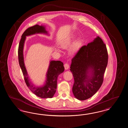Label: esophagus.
Instances as JSON below:
<instances>
[{"label":"esophagus","instance_id":"34e87169","mask_svg":"<svg viewBox=\"0 0 128 128\" xmlns=\"http://www.w3.org/2000/svg\"><path fill=\"white\" fill-rule=\"evenodd\" d=\"M64 66L65 69H66V70H67V69H68L69 68V64H68V63H66L64 64Z\"/></svg>","mask_w":128,"mask_h":128}]
</instances>
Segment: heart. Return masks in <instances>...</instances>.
I'll return each instance as SVG.
<instances>
[{
	"mask_svg": "<svg viewBox=\"0 0 128 128\" xmlns=\"http://www.w3.org/2000/svg\"><path fill=\"white\" fill-rule=\"evenodd\" d=\"M71 40L68 38L66 40H65L62 42L60 44V46L62 48H68L69 45L71 44ZM80 45V42L78 40L74 42L73 43V45L71 46L69 49V52L71 54H74V53H76L79 49ZM57 50H58V49H57Z\"/></svg>",
	"mask_w": 128,
	"mask_h": 128,
	"instance_id": "1",
	"label": "heart"
}]
</instances>
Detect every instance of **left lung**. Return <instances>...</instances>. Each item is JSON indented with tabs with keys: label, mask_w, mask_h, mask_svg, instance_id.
I'll list each match as a JSON object with an SVG mask.
<instances>
[{
	"label": "left lung",
	"mask_w": 128,
	"mask_h": 128,
	"mask_svg": "<svg viewBox=\"0 0 128 128\" xmlns=\"http://www.w3.org/2000/svg\"><path fill=\"white\" fill-rule=\"evenodd\" d=\"M108 62L106 46L99 36L80 48L72 59L70 66L74 78L72 91L77 99L86 100L99 90L104 82ZM89 72L90 76H88Z\"/></svg>",
	"instance_id": "8db88e82"
}]
</instances>
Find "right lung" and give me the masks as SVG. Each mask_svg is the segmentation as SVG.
I'll return each instance as SVG.
<instances>
[{
    "label": "right lung",
    "mask_w": 128,
    "mask_h": 128,
    "mask_svg": "<svg viewBox=\"0 0 128 128\" xmlns=\"http://www.w3.org/2000/svg\"><path fill=\"white\" fill-rule=\"evenodd\" d=\"M36 33L47 34L43 26L36 24L28 28L22 35L18 48V59L20 66L23 74L24 81L30 90L37 96L42 98H51L54 96L57 88V81L58 76L64 71L63 63L59 61L52 60L46 74V80L44 85L36 87L31 83L26 67L23 58V47L26 36L34 34Z\"/></svg>",
    "instance_id": "right-lung-1"
}]
</instances>
